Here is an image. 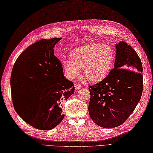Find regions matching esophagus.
Returning a JSON list of instances; mask_svg holds the SVG:
<instances>
[{"label":"esophagus","mask_w":153,"mask_h":153,"mask_svg":"<svg viewBox=\"0 0 153 153\" xmlns=\"http://www.w3.org/2000/svg\"><path fill=\"white\" fill-rule=\"evenodd\" d=\"M75 88L76 90H78V89H80V88H82V85H80V84H79L78 83H76L75 84Z\"/></svg>","instance_id":"34e87169"}]
</instances>
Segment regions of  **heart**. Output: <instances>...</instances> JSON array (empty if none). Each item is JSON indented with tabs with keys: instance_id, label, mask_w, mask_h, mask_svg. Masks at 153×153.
<instances>
[{
	"instance_id": "1",
	"label": "heart",
	"mask_w": 153,
	"mask_h": 153,
	"mask_svg": "<svg viewBox=\"0 0 153 153\" xmlns=\"http://www.w3.org/2000/svg\"><path fill=\"white\" fill-rule=\"evenodd\" d=\"M70 58L62 61L67 77H77L83 69L87 80L98 82L109 74L114 62V52L108 45L91 44L71 51Z\"/></svg>"
}]
</instances>
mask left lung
<instances>
[{
	"mask_svg": "<svg viewBox=\"0 0 153 153\" xmlns=\"http://www.w3.org/2000/svg\"><path fill=\"white\" fill-rule=\"evenodd\" d=\"M114 68L102 81L89 86L88 113L100 127L112 128L132 113L143 90V66L135 51L125 42L116 45Z\"/></svg>",
	"mask_w": 153,
	"mask_h": 153,
	"instance_id": "obj_1",
	"label": "left lung"
}]
</instances>
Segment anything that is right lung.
I'll use <instances>...</instances> for the list:
<instances>
[{"instance_id":"right-lung-1","label":"right lung","mask_w":153,"mask_h":153,"mask_svg":"<svg viewBox=\"0 0 153 153\" xmlns=\"http://www.w3.org/2000/svg\"><path fill=\"white\" fill-rule=\"evenodd\" d=\"M61 38L42 39L26 48L16 61L10 76L14 108L25 122L42 130L58 125L65 117L62 104L75 92L63 74L54 47ZM35 88L32 98L26 88Z\"/></svg>"}]
</instances>
